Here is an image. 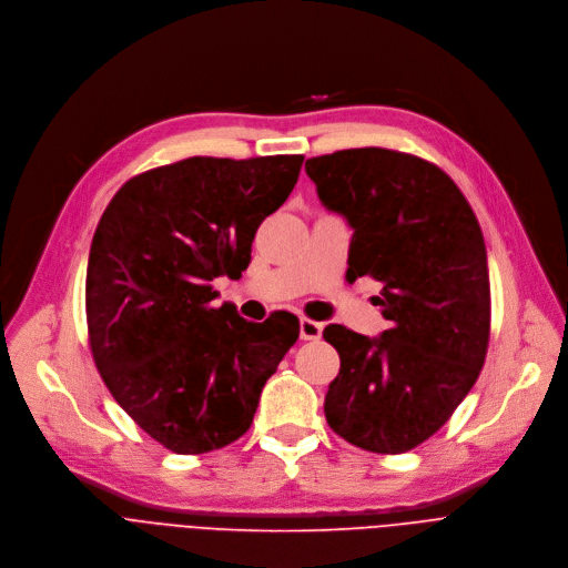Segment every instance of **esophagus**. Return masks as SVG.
Segmentation results:
<instances>
[{
  "label": "esophagus",
  "instance_id": "1",
  "mask_svg": "<svg viewBox=\"0 0 568 568\" xmlns=\"http://www.w3.org/2000/svg\"><path fill=\"white\" fill-rule=\"evenodd\" d=\"M322 328H324L322 322H315L311 317H302L300 320V337L302 339H320L322 337Z\"/></svg>",
  "mask_w": 568,
  "mask_h": 568
}]
</instances>
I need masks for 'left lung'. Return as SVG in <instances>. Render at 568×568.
<instances>
[{
    "label": "left lung",
    "mask_w": 568,
    "mask_h": 568,
    "mask_svg": "<svg viewBox=\"0 0 568 568\" xmlns=\"http://www.w3.org/2000/svg\"><path fill=\"white\" fill-rule=\"evenodd\" d=\"M320 201L354 229L352 280L383 282L381 337L328 324L339 356L328 427L356 447L400 455L438 432L479 378L490 339V280L479 221L438 165L358 148L306 161Z\"/></svg>",
    "instance_id": "obj_1"
}]
</instances>
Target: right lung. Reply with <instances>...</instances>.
<instances>
[{
  "label": "right lung",
  "instance_id": "add662e5",
  "mask_svg": "<svg viewBox=\"0 0 568 568\" xmlns=\"http://www.w3.org/2000/svg\"><path fill=\"white\" fill-rule=\"evenodd\" d=\"M302 154L192 156L130 179L102 212L87 266L93 363L163 447L205 455L244 436L300 322L264 328L212 280L242 277L260 223L293 192Z\"/></svg>",
  "mask_w": 568,
  "mask_h": 568
}]
</instances>
